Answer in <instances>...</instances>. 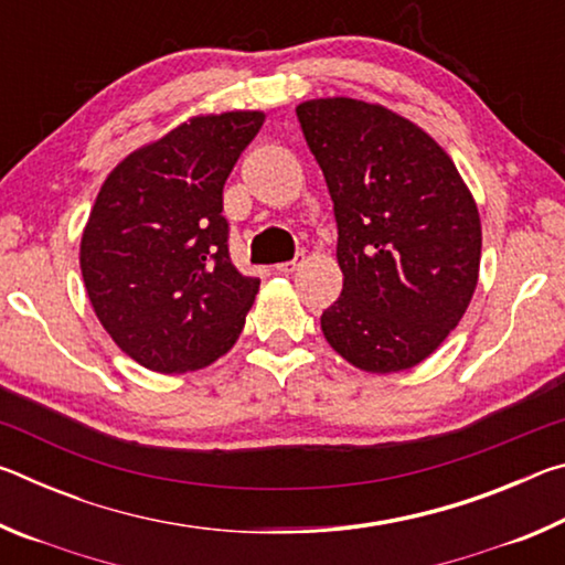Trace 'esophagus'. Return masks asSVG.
<instances>
[{
	"mask_svg": "<svg viewBox=\"0 0 565 565\" xmlns=\"http://www.w3.org/2000/svg\"><path fill=\"white\" fill-rule=\"evenodd\" d=\"M303 266V256H296V259H291V262H284V264H276L274 269L279 271V274H294V271H299Z\"/></svg>",
	"mask_w": 565,
	"mask_h": 565,
	"instance_id": "1",
	"label": "esophagus"
}]
</instances>
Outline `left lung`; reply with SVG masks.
<instances>
[{
    "label": "left lung",
    "instance_id": "8db88e82",
    "mask_svg": "<svg viewBox=\"0 0 565 565\" xmlns=\"http://www.w3.org/2000/svg\"><path fill=\"white\" fill-rule=\"evenodd\" d=\"M327 179L343 289L321 313L329 347L369 374L414 369L473 299L476 199L444 147L381 104L327 97L296 107Z\"/></svg>",
    "mask_w": 565,
    "mask_h": 565
}]
</instances>
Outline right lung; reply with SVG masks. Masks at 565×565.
<instances>
[{
	"label": "right lung",
	"mask_w": 565,
	"mask_h": 565,
	"mask_svg": "<svg viewBox=\"0 0 565 565\" xmlns=\"http://www.w3.org/2000/svg\"><path fill=\"white\" fill-rule=\"evenodd\" d=\"M264 119L189 117L104 179L79 244L84 289L111 341L149 371L206 369L244 329L259 279L228 259L222 191Z\"/></svg>",
	"instance_id": "1"
}]
</instances>
